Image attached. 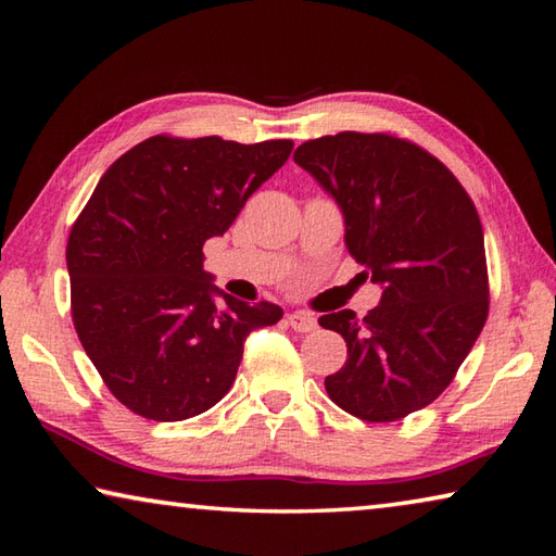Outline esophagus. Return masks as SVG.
Returning <instances> with one entry per match:
<instances>
[{
	"mask_svg": "<svg viewBox=\"0 0 556 556\" xmlns=\"http://www.w3.org/2000/svg\"><path fill=\"white\" fill-rule=\"evenodd\" d=\"M287 323H289V327L293 329V332H313V329L317 327V320L315 317L311 315V313H305V311H296V313H289L287 315Z\"/></svg>",
	"mask_w": 556,
	"mask_h": 556,
	"instance_id": "1",
	"label": "esophagus"
}]
</instances>
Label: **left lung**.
Listing matches in <instances>:
<instances>
[{"label":"left lung","instance_id":"obj_1","mask_svg":"<svg viewBox=\"0 0 556 556\" xmlns=\"http://www.w3.org/2000/svg\"><path fill=\"white\" fill-rule=\"evenodd\" d=\"M293 162L344 212L346 248L382 285L358 320L323 315L346 341L329 399L368 422H394L452 384L490 308L485 239L473 200L428 150L394 134L341 131L303 143Z\"/></svg>","mask_w":556,"mask_h":556}]
</instances>
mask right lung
<instances>
[{
  "label": "right lung",
  "mask_w": 556,
  "mask_h": 556,
  "mask_svg": "<svg viewBox=\"0 0 556 556\" xmlns=\"http://www.w3.org/2000/svg\"><path fill=\"white\" fill-rule=\"evenodd\" d=\"M291 150V140L160 134L124 152L80 210L66 243L71 320L102 382L136 416L176 422L215 406L245 337L285 315L217 291L203 245Z\"/></svg>",
  "instance_id": "obj_1"
}]
</instances>
